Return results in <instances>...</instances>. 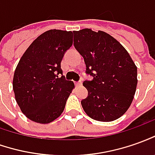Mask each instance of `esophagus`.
Returning a JSON list of instances; mask_svg holds the SVG:
<instances>
[{
  "label": "esophagus",
  "instance_id": "34e87169",
  "mask_svg": "<svg viewBox=\"0 0 155 155\" xmlns=\"http://www.w3.org/2000/svg\"><path fill=\"white\" fill-rule=\"evenodd\" d=\"M75 84H76V86L79 87V86L82 85V82H81V81H80V82H75Z\"/></svg>",
  "mask_w": 155,
  "mask_h": 155
}]
</instances>
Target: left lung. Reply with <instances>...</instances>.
I'll return each instance as SVG.
<instances>
[{
    "mask_svg": "<svg viewBox=\"0 0 155 155\" xmlns=\"http://www.w3.org/2000/svg\"><path fill=\"white\" fill-rule=\"evenodd\" d=\"M74 46L84 57L86 72L94 77L84 81L88 97L81 101L85 113L100 121L123 116L133 102L137 84V67L124 47L105 32L90 28L74 31Z\"/></svg>",
    "mask_w": 155,
    "mask_h": 155,
    "instance_id": "left-lung-1",
    "label": "left lung"
}]
</instances>
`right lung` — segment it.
<instances>
[{
  "instance_id": "right-lung-1",
  "label": "right lung",
  "mask_w": 155,
  "mask_h": 155,
  "mask_svg": "<svg viewBox=\"0 0 155 155\" xmlns=\"http://www.w3.org/2000/svg\"><path fill=\"white\" fill-rule=\"evenodd\" d=\"M71 31L51 29L33 41L15 70L12 88L21 111L29 120L47 124L57 119L73 88L62 75L61 62L72 45Z\"/></svg>"
}]
</instances>
